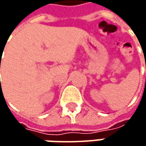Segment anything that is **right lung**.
<instances>
[{
    "instance_id": "obj_1",
    "label": "right lung",
    "mask_w": 146,
    "mask_h": 146,
    "mask_svg": "<svg viewBox=\"0 0 146 146\" xmlns=\"http://www.w3.org/2000/svg\"><path fill=\"white\" fill-rule=\"evenodd\" d=\"M0 66H1V62H0Z\"/></svg>"
}]
</instances>
